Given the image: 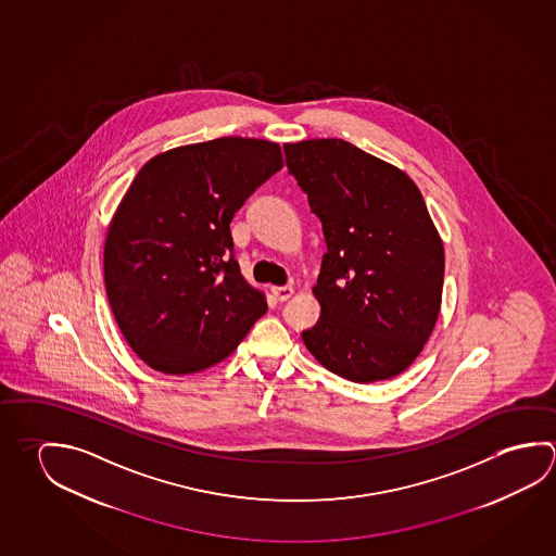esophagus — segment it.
<instances>
[{
  "mask_svg": "<svg viewBox=\"0 0 556 556\" xmlns=\"http://www.w3.org/2000/svg\"><path fill=\"white\" fill-rule=\"evenodd\" d=\"M271 292H274L275 299L277 301H289L292 296V287H289V285H285V287H271Z\"/></svg>",
  "mask_w": 556,
  "mask_h": 556,
  "instance_id": "obj_1",
  "label": "esophagus"
}]
</instances>
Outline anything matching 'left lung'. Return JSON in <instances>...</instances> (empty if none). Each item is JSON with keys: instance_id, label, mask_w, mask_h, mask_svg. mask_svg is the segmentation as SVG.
Here are the masks:
<instances>
[{"instance_id": "1", "label": "left lung", "mask_w": 556, "mask_h": 556, "mask_svg": "<svg viewBox=\"0 0 556 556\" xmlns=\"http://www.w3.org/2000/svg\"><path fill=\"white\" fill-rule=\"evenodd\" d=\"M282 150L328 245L314 287L320 318L302 341L343 379H392L424 350L441 306L445 255L424 197L404 172L345 140Z\"/></svg>"}]
</instances>
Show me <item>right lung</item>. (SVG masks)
<instances>
[{
  "label": "right lung",
  "mask_w": 556,
  "mask_h": 556,
  "mask_svg": "<svg viewBox=\"0 0 556 556\" xmlns=\"http://www.w3.org/2000/svg\"><path fill=\"white\" fill-rule=\"evenodd\" d=\"M281 167L275 142L216 138L152 157L128 187L109 226L105 289L125 340L152 369H206L264 316L230 223Z\"/></svg>",
  "instance_id": "obj_1"
}]
</instances>
